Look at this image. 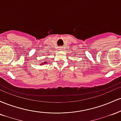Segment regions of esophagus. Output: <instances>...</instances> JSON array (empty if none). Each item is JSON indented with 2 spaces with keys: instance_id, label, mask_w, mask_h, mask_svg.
Instances as JSON below:
<instances>
[{
  "instance_id": "1",
  "label": "esophagus",
  "mask_w": 121,
  "mask_h": 121,
  "mask_svg": "<svg viewBox=\"0 0 121 121\" xmlns=\"http://www.w3.org/2000/svg\"><path fill=\"white\" fill-rule=\"evenodd\" d=\"M63 49V47H60V50H62Z\"/></svg>"
}]
</instances>
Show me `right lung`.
<instances>
[{"label": "right lung", "instance_id": "obj_1", "mask_svg": "<svg viewBox=\"0 0 121 121\" xmlns=\"http://www.w3.org/2000/svg\"><path fill=\"white\" fill-rule=\"evenodd\" d=\"M47 63H48V62H47V61H45V62H42V63H41V64H40V65H43L45 64H47Z\"/></svg>", "mask_w": 121, "mask_h": 121}]
</instances>
